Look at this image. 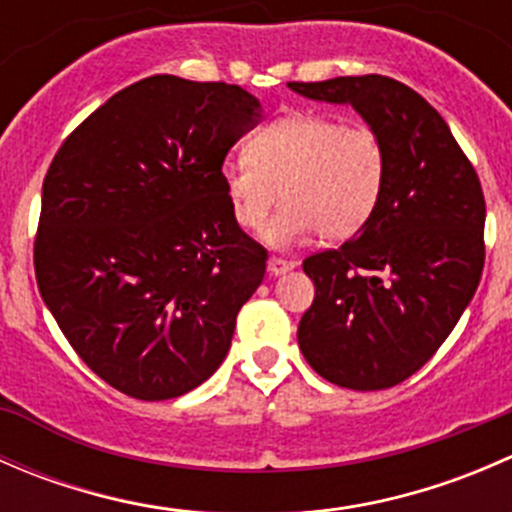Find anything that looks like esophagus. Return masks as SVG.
<instances>
[{"label":"esophagus","mask_w":512,"mask_h":512,"mask_svg":"<svg viewBox=\"0 0 512 512\" xmlns=\"http://www.w3.org/2000/svg\"><path fill=\"white\" fill-rule=\"evenodd\" d=\"M297 267V262L294 260H285V257H270V262H267V270H270V275H285V272L294 270Z\"/></svg>","instance_id":"34e87169"}]
</instances>
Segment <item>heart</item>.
I'll use <instances>...</instances> for the list:
<instances>
[{
	"label": "heart",
	"instance_id": "b5f03b06",
	"mask_svg": "<svg viewBox=\"0 0 512 512\" xmlns=\"http://www.w3.org/2000/svg\"><path fill=\"white\" fill-rule=\"evenodd\" d=\"M232 218L262 230L272 247H289L317 230L324 242L354 237L379 208L386 183V148L369 126L342 118L294 111L250 136L245 156L220 170Z\"/></svg>",
	"mask_w": 512,
	"mask_h": 512
}]
</instances>
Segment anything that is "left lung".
I'll return each instance as SVG.
<instances>
[{
  "label": "left lung",
  "mask_w": 512,
  "mask_h": 512,
  "mask_svg": "<svg viewBox=\"0 0 512 512\" xmlns=\"http://www.w3.org/2000/svg\"><path fill=\"white\" fill-rule=\"evenodd\" d=\"M289 89L352 106L386 148L379 208L354 240L304 260L314 302L297 342L322 379L379 391L416 374L446 342L483 272L480 180L441 113L389 76Z\"/></svg>",
  "instance_id": "left-lung-1"
}]
</instances>
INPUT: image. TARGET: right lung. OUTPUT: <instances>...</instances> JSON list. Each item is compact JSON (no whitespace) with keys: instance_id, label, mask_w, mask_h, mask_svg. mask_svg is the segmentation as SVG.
<instances>
[{"instance_id":"obj_1","label":"right lung","mask_w":512,"mask_h":512,"mask_svg":"<svg viewBox=\"0 0 512 512\" xmlns=\"http://www.w3.org/2000/svg\"><path fill=\"white\" fill-rule=\"evenodd\" d=\"M260 121L240 86L148 76L51 160L36 285L74 352L126 396L188 394L230 352L267 250L232 218L220 170Z\"/></svg>"}]
</instances>
